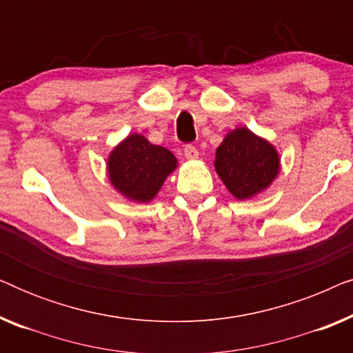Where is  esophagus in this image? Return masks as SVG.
Segmentation results:
<instances>
[{
	"mask_svg": "<svg viewBox=\"0 0 353 353\" xmlns=\"http://www.w3.org/2000/svg\"><path fill=\"white\" fill-rule=\"evenodd\" d=\"M185 157L188 161H196L197 157H199V152H197L196 146H192V144H188L185 148Z\"/></svg>",
	"mask_w": 353,
	"mask_h": 353,
	"instance_id": "obj_1",
	"label": "esophagus"
}]
</instances>
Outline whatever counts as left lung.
Here are the masks:
<instances>
[{
	"label": "left lung",
	"instance_id": "1",
	"mask_svg": "<svg viewBox=\"0 0 353 353\" xmlns=\"http://www.w3.org/2000/svg\"><path fill=\"white\" fill-rule=\"evenodd\" d=\"M215 172L236 199L245 201L270 188L279 173V154L272 143L245 127L226 133L215 151Z\"/></svg>",
	"mask_w": 353,
	"mask_h": 353
}]
</instances>
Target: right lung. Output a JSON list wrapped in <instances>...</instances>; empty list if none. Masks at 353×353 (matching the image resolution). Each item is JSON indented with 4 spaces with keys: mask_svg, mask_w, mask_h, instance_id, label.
Returning a JSON list of instances; mask_svg holds the SVG:
<instances>
[{
    "mask_svg": "<svg viewBox=\"0 0 353 353\" xmlns=\"http://www.w3.org/2000/svg\"><path fill=\"white\" fill-rule=\"evenodd\" d=\"M176 165V157L167 148L156 146L143 134L133 133L110 151L108 176L125 199L146 204L157 196Z\"/></svg>",
    "mask_w": 353,
    "mask_h": 353,
    "instance_id": "add662e5",
    "label": "right lung"
}]
</instances>
